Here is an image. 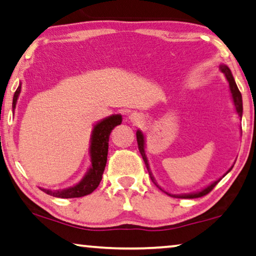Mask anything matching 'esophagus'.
Here are the masks:
<instances>
[{"instance_id": "obj_1", "label": "esophagus", "mask_w": 256, "mask_h": 256, "mask_svg": "<svg viewBox=\"0 0 256 256\" xmlns=\"http://www.w3.org/2000/svg\"><path fill=\"white\" fill-rule=\"evenodd\" d=\"M128 120H131L134 125H140L144 122V117H142V115H140V114H138V112H133L128 116Z\"/></svg>"}]
</instances>
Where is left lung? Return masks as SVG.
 Wrapping results in <instances>:
<instances>
[{
	"mask_svg": "<svg viewBox=\"0 0 256 256\" xmlns=\"http://www.w3.org/2000/svg\"><path fill=\"white\" fill-rule=\"evenodd\" d=\"M220 71H222L223 74H226V77L228 82V85H230V90H231V94H232V98H234V106H236V110H237L238 116H239L240 118H242V93H240L239 90H238L237 84H236V82H234V76H232L230 68H228L226 66H220ZM136 141H138L139 152H140L141 156H142V158H144V164H146V166H147V170H148V172H150V179H152V182H154V184H155L156 186H158V188L160 190H162L158 184H156L155 179H154V177H152V172H150V164H148V160H147V158H146V154H144V136L142 132H141V131H136ZM232 168H234V166H231V169H232ZM231 169L228 170V171H231ZM228 172H226V174H228ZM226 174H224V176H226ZM224 176H223V177H224ZM220 179H222V178L217 179L216 182H212V184L209 185V186H207V188H206L201 190H199V192H196V193L179 194V196H172V194L168 193V192H166V190H163V192H166V193L168 194V196H170L180 198V199H196V198H201V196H207V194H208L209 192H212V190L214 188H215V186H216L217 184H218Z\"/></svg>",
	"mask_w": 256,
	"mask_h": 256,
	"instance_id": "left-lung-1",
	"label": "left lung"
}]
</instances>
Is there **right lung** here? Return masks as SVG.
Listing matches in <instances>:
<instances>
[{"label": "right lung", "mask_w": 256, "mask_h": 256, "mask_svg": "<svg viewBox=\"0 0 256 256\" xmlns=\"http://www.w3.org/2000/svg\"><path fill=\"white\" fill-rule=\"evenodd\" d=\"M22 86L19 85L17 90L14 92L12 108H16V102L18 95L20 93ZM122 123L120 115H112L106 120L98 123L93 128L90 141V162L92 166L88 172L85 174L82 180L77 185L72 186L66 190H50L41 188L44 193L52 196L55 198H63V199H70V198H80L90 194L100 184L102 174H104L106 156H108V147H109V136L117 125Z\"/></svg>", "instance_id": "right-lung-1"}]
</instances>
